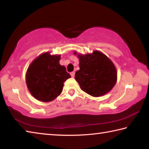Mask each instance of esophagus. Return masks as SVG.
<instances>
[{
  "label": "esophagus",
  "mask_w": 149,
  "mask_h": 149,
  "mask_svg": "<svg viewBox=\"0 0 149 149\" xmlns=\"http://www.w3.org/2000/svg\"><path fill=\"white\" fill-rule=\"evenodd\" d=\"M70 75H71V76L72 77H74V76H75V72H71V73H70Z\"/></svg>",
  "instance_id": "34e87169"
}]
</instances>
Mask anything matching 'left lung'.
<instances>
[{
	"mask_svg": "<svg viewBox=\"0 0 149 149\" xmlns=\"http://www.w3.org/2000/svg\"><path fill=\"white\" fill-rule=\"evenodd\" d=\"M79 61V70L75 79L81 89L92 97H101L110 92L117 81V70L114 63L99 50L82 54L74 51Z\"/></svg>",
	"mask_w": 149,
	"mask_h": 149,
	"instance_id": "obj_1",
	"label": "left lung"
}]
</instances>
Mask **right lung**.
Segmentation results:
<instances>
[{
	"label": "right lung",
	"instance_id": "right-lung-1",
	"mask_svg": "<svg viewBox=\"0 0 149 149\" xmlns=\"http://www.w3.org/2000/svg\"><path fill=\"white\" fill-rule=\"evenodd\" d=\"M60 54L42 53L33 60L27 70L26 82L35 99L52 101L61 94L64 82L71 77L64 65L60 64Z\"/></svg>",
	"mask_w": 149,
	"mask_h": 149
}]
</instances>
